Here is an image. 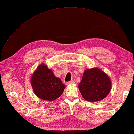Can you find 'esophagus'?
I'll return each mask as SVG.
<instances>
[{
	"label": "esophagus",
	"instance_id": "obj_1",
	"mask_svg": "<svg viewBox=\"0 0 134 134\" xmlns=\"http://www.w3.org/2000/svg\"><path fill=\"white\" fill-rule=\"evenodd\" d=\"M75 83V82L74 81H70V82H67V85H72V84H73V83Z\"/></svg>",
	"mask_w": 134,
	"mask_h": 134
}]
</instances>
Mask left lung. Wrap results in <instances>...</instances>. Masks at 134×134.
Masks as SVG:
<instances>
[{"instance_id":"8db88e82","label":"left lung","mask_w":134,"mask_h":134,"mask_svg":"<svg viewBox=\"0 0 134 134\" xmlns=\"http://www.w3.org/2000/svg\"><path fill=\"white\" fill-rule=\"evenodd\" d=\"M78 87L85 99L89 102H97L109 94L112 89V82L106 73L95 67L85 71Z\"/></svg>"}]
</instances>
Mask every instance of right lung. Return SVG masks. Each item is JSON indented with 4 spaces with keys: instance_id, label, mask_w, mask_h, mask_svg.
<instances>
[{
    "instance_id": "add662e5",
    "label": "right lung",
    "mask_w": 134,
    "mask_h": 134,
    "mask_svg": "<svg viewBox=\"0 0 134 134\" xmlns=\"http://www.w3.org/2000/svg\"><path fill=\"white\" fill-rule=\"evenodd\" d=\"M30 83L36 96L46 101L58 98L65 87L61 79L55 76L44 63L40 64L33 73Z\"/></svg>"
}]
</instances>
